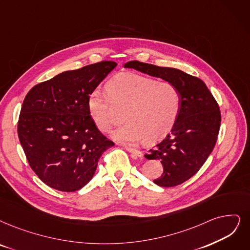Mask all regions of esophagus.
<instances>
[{
	"label": "esophagus",
	"instance_id": "34e87169",
	"mask_svg": "<svg viewBox=\"0 0 250 250\" xmlns=\"http://www.w3.org/2000/svg\"><path fill=\"white\" fill-rule=\"evenodd\" d=\"M125 148L126 151H128L129 153H131L133 155V157H143V153L141 151H138V149L134 148V147H131V146H125Z\"/></svg>",
	"mask_w": 250,
	"mask_h": 250
}]
</instances>
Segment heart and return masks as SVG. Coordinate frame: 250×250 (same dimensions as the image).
Wrapping results in <instances>:
<instances>
[{
    "label": "heart",
    "mask_w": 250,
    "mask_h": 250,
    "mask_svg": "<svg viewBox=\"0 0 250 250\" xmlns=\"http://www.w3.org/2000/svg\"><path fill=\"white\" fill-rule=\"evenodd\" d=\"M106 94L94 90L88 96L87 106L94 125L107 131L122 109L124 121L112 137L127 144L145 138L153 143L163 138L174 127L182 109V93L176 85L137 74L120 75L105 86Z\"/></svg>",
    "instance_id": "obj_1"
}]
</instances>
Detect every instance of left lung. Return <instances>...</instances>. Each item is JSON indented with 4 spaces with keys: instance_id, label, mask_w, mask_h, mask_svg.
<instances>
[{
    "instance_id": "1",
    "label": "left lung",
    "mask_w": 250,
    "mask_h": 250,
    "mask_svg": "<svg viewBox=\"0 0 250 250\" xmlns=\"http://www.w3.org/2000/svg\"><path fill=\"white\" fill-rule=\"evenodd\" d=\"M124 67L134 68L161 78L177 86L182 93V109L171 131L145 157L160 160L161 177L154 179L160 187H175L198 172L215 146L221 111L205 83L177 68L162 67L141 62H129Z\"/></svg>"
}]
</instances>
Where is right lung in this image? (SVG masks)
I'll return each mask as SVG.
<instances>
[{
    "instance_id": "1",
    "label": "right lung",
    "mask_w": 250,
    "mask_h": 250,
    "mask_svg": "<svg viewBox=\"0 0 250 250\" xmlns=\"http://www.w3.org/2000/svg\"><path fill=\"white\" fill-rule=\"evenodd\" d=\"M116 65L101 62L66 71L26 94L18 119L19 142L29 166L50 188H82L93 177L99 158L114 146L94 125L87 101Z\"/></svg>"
}]
</instances>
